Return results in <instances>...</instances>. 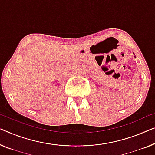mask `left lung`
Segmentation results:
<instances>
[{"instance_id": "1", "label": "left lung", "mask_w": 155, "mask_h": 155, "mask_svg": "<svg viewBox=\"0 0 155 155\" xmlns=\"http://www.w3.org/2000/svg\"><path fill=\"white\" fill-rule=\"evenodd\" d=\"M134 57H135V58H136V56H134Z\"/></svg>"}]
</instances>
